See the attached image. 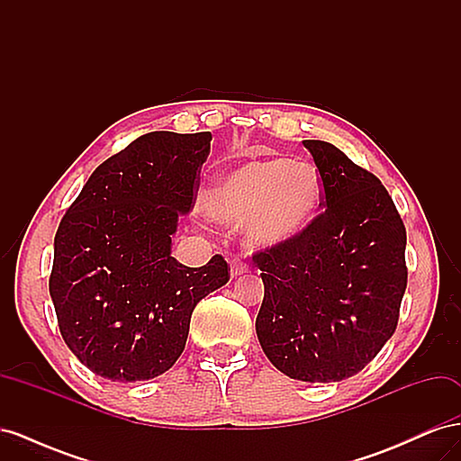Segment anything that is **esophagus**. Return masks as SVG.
<instances>
[{
  "mask_svg": "<svg viewBox=\"0 0 461 461\" xmlns=\"http://www.w3.org/2000/svg\"><path fill=\"white\" fill-rule=\"evenodd\" d=\"M244 273H248V263L242 261V259H232L230 261V275L239 276V275H244Z\"/></svg>",
  "mask_w": 461,
  "mask_h": 461,
  "instance_id": "obj_1",
  "label": "esophagus"
}]
</instances>
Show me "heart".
I'll use <instances>...</instances> for the list:
<instances>
[{"mask_svg":"<svg viewBox=\"0 0 461 461\" xmlns=\"http://www.w3.org/2000/svg\"><path fill=\"white\" fill-rule=\"evenodd\" d=\"M325 200L315 167L288 159L249 161L219 178L203 198L205 213L222 225H246L258 246L296 240Z\"/></svg>","mask_w":461,"mask_h":461,"instance_id":"1","label":"heart"}]
</instances>
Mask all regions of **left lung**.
<instances>
[{
    "mask_svg": "<svg viewBox=\"0 0 461 461\" xmlns=\"http://www.w3.org/2000/svg\"><path fill=\"white\" fill-rule=\"evenodd\" d=\"M323 212L296 240L252 256L265 294L258 339L290 379L354 376L393 337L408 285L406 227L381 180L337 146L303 140Z\"/></svg>",
    "mask_w": 461,
    "mask_h": 461,
    "instance_id": "1",
    "label": "left lung"
}]
</instances>
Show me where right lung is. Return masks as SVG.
<instances>
[{"label":"right lung","instance_id":"add662e5","mask_svg":"<svg viewBox=\"0 0 461 461\" xmlns=\"http://www.w3.org/2000/svg\"><path fill=\"white\" fill-rule=\"evenodd\" d=\"M212 132H148L105 159L68 205L53 242L50 296L65 344L92 373L134 383L169 371L190 317L230 267L171 256L194 207Z\"/></svg>","mask_w":461,"mask_h":461}]
</instances>
